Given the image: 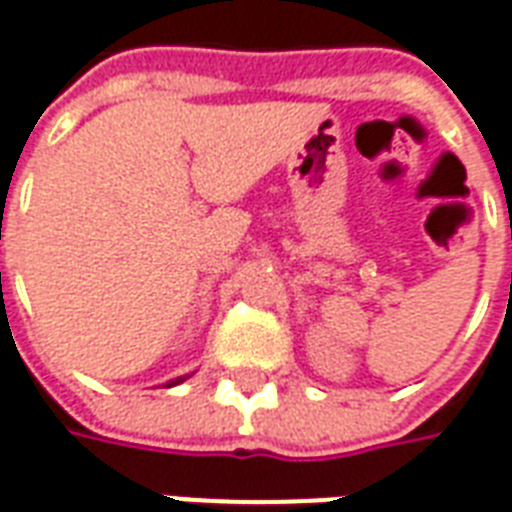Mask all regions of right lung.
I'll return each mask as SVG.
<instances>
[{"mask_svg": "<svg viewBox=\"0 0 512 512\" xmlns=\"http://www.w3.org/2000/svg\"><path fill=\"white\" fill-rule=\"evenodd\" d=\"M185 379H188V376H177V379H171L169 384H166V387H174V384H179V382H185Z\"/></svg>", "mask_w": 512, "mask_h": 512, "instance_id": "add662e5", "label": "right lung"}]
</instances>
